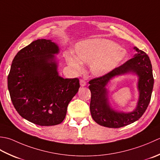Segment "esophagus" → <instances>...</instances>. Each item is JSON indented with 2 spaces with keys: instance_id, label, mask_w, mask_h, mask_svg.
Segmentation results:
<instances>
[{
  "instance_id": "esophagus-1",
  "label": "esophagus",
  "mask_w": 160,
  "mask_h": 160,
  "mask_svg": "<svg viewBox=\"0 0 160 160\" xmlns=\"http://www.w3.org/2000/svg\"><path fill=\"white\" fill-rule=\"evenodd\" d=\"M80 86H82V87L86 86V82L84 80H83V79L80 80Z\"/></svg>"
}]
</instances>
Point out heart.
<instances>
[{
  "label": "heart",
  "instance_id": "1",
  "mask_svg": "<svg viewBox=\"0 0 160 160\" xmlns=\"http://www.w3.org/2000/svg\"><path fill=\"white\" fill-rule=\"evenodd\" d=\"M77 57L68 54V64L77 71L81 63L90 64L94 76L102 77L118 68L126 58V52L119 45L107 39L95 38L79 42L75 46Z\"/></svg>",
  "mask_w": 160,
  "mask_h": 160
}]
</instances>
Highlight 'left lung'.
Masks as SVG:
<instances>
[{"instance_id":"8db88e82","label":"left lung","mask_w":160,"mask_h":160,"mask_svg":"<svg viewBox=\"0 0 160 160\" xmlns=\"http://www.w3.org/2000/svg\"><path fill=\"white\" fill-rule=\"evenodd\" d=\"M133 49L136 54L131 59L107 75L89 81L90 113L94 122L101 126L117 128L129 125L143 115L151 101L154 84L151 61L144 52L137 47ZM128 73L138 77L137 88L139 95L135 108L132 112H123L115 110L111 106L107 87L115 78Z\"/></svg>"}]
</instances>
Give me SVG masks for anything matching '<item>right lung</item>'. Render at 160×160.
Here are the masks:
<instances>
[{"mask_svg":"<svg viewBox=\"0 0 160 160\" xmlns=\"http://www.w3.org/2000/svg\"><path fill=\"white\" fill-rule=\"evenodd\" d=\"M58 45L38 39L22 48L12 61L8 78L13 105L22 118L49 126L63 121L69 103L79 91V80L58 74Z\"/></svg>","mask_w":160,"mask_h":160,"instance_id":"right-lung-1","label":"right lung"}]
</instances>
